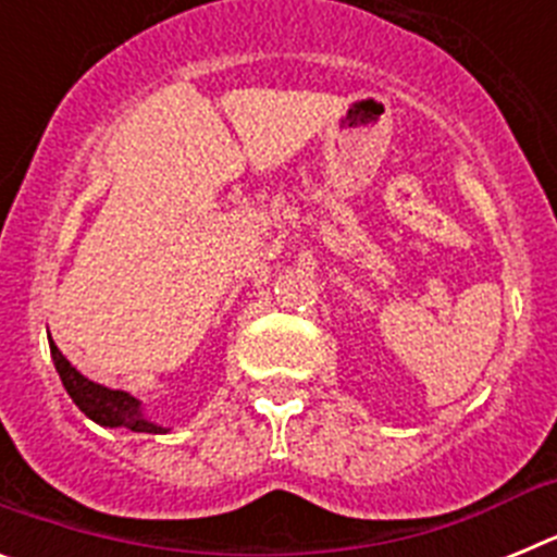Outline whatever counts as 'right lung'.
<instances>
[{"label": "right lung", "mask_w": 557, "mask_h": 557, "mask_svg": "<svg viewBox=\"0 0 557 557\" xmlns=\"http://www.w3.org/2000/svg\"><path fill=\"white\" fill-rule=\"evenodd\" d=\"M49 351H52V362H55V371L61 376L63 387L72 396L81 412H86L95 424L100 426H122V430L131 432H152V435H159V432H166L164 426L152 424L150 418L141 412V401L139 398H133L131 393L125 391H111V387H102L91 379L83 376L77 368H72L66 357L58 351V346L49 337Z\"/></svg>", "instance_id": "add662e5"}]
</instances>
